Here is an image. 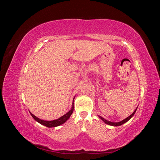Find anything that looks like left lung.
Here are the masks:
<instances>
[{
  "label": "left lung",
  "mask_w": 160,
  "mask_h": 160,
  "mask_svg": "<svg viewBox=\"0 0 160 160\" xmlns=\"http://www.w3.org/2000/svg\"><path fill=\"white\" fill-rule=\"evenodd\" d=\"M136 110H137V108H136V109H135V110L133 111V113L132 115H129V117H128L126 119H123V120H122V121H121V122H118V123L111 122H109V121H108V120L105 119L103 118L102 117H101V116H99V118H101V119H102L105 123H107V124L110 125H113V126H119V125H122V124L125 123V122H127L128 121H129L131 118H132L133 117V115L135 114V111H136Z\"/></svg>",
  "instance_id": "left-lung-1"
}]
</instances>
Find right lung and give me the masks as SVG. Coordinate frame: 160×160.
Listing matches in <instances>:
<instances>
[{"instance_id":"1","label":"right lung","mask_w":160,"mask_h":160,"mask_svg":"<svg viewBox=\"0 0 160 160\" xmlns=\"http://www.w3.org/2000/svg\"><path fill=\"white\" fill-rule=\"evenodd\" d=\"M73 109H74V100H73V101H72V105L71 109L69 111V112L67 113L65 115H62V117H61L60 118L57 119L56 120H53V121H44V120H42V119H40L39 118H37L36 116H35L33 114H32L31 113H31L32 117L34 118V119H35V121H37V122H38L39 123L43 125H45V126H46L47 128H53V127L59 126V125H62V123H64L66 122V121L70 118V116L71 115L72 111H73Z\"/></svg>"}]
</instances>
